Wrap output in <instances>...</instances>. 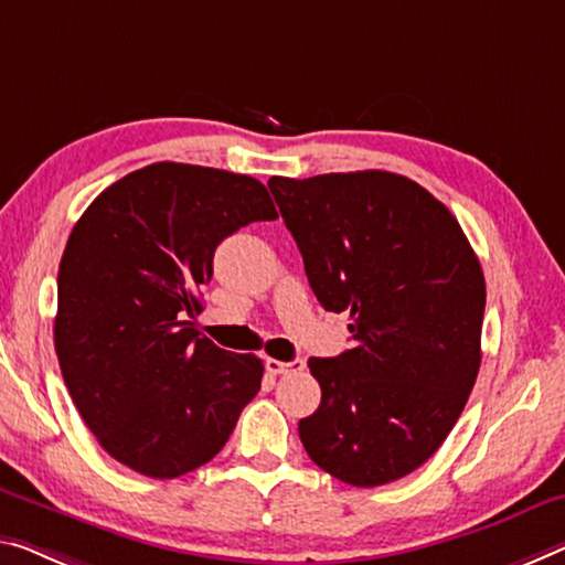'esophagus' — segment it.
Wrapping results in <instances>:
<instances>
[{
	"mask_svg": "<svg viewBox=\"0 0 565 565\" xmlns=\"http://www.w3.org/2000/svg\"><path fill=\"white\" fill-rule=\"evenodd\" d=\"M267 371L275 373V376H280V373H298L306 369V361L302 359H295V361H277V359H267Z\"/></svg>",
	"mask_w": 565,
	"mask_h": 565,
	"instance_id": "obj_1",
	"label": "esophagus"
}]
</instances>
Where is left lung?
<instances>
[{"label": "left lung", "mask_w": 565, "mask_h": 565, "mask_svg": "<svg viewBox=\"0 0 565 565\" xmlns=\"http://www.w3.org/2000/svg\"><path fill=\"white\" fill-rule=\"evenodd\" d=\"M320 306L351 312L353 349L310 359L320 406L298 431L353 488L414 472L462 414L477 371L484 275L439 199L392 171L267 181Z\"/></svg>", "instance_id": "obj_1"}]
</instances>
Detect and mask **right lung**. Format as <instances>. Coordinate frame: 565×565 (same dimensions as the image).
<instances>
[{"label": "right lung", "instance_id": "1", "mask_svg": "<svg viewBox=\"0 0 565 565\" xmlns=\"http://www.w3.org/2000/svg\"><path fill=\"white\" fill-rule=\"evenodd\" d=\"M245 173L161 161L83 212L57 273L55 351L83 422L120 465L173 480L210 462L253 402L263 361L202 338L214 249L275 220Z\"/></svg>", "mask_w": 565, "mask_h": 565}]
</instances>
